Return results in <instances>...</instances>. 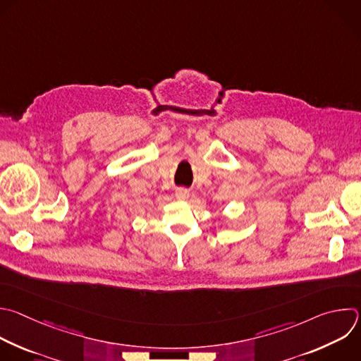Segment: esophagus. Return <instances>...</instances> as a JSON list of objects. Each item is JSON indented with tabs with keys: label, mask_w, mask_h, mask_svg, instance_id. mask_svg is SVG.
I'll use <instances>...</instances> for the list:
<instances>
[{
	"label": "esophagus",
	"mask_w": 361,
	"mask_h": 361,
	"mask_svg": "<svg viewBox=\"0 0 361 361\" xmlns=\"http://www.w3.org/2000/svg\"><path fill=\"white\" fill-rule=\"evenodd\" d=\"M176 197H177L178 200H187V198L190 197V191L185 190V188H178V190L176 191Z\"/></svg>",
	"instance_id": "1"
}]
</instances>
